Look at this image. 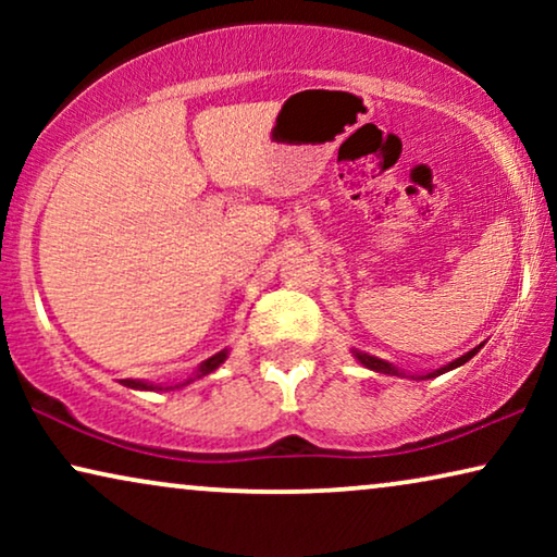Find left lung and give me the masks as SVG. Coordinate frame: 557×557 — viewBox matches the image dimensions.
Here are the masks:
<instances>
[{
	"label": "left lung",
	"instance_id": "left-lung-1",
	"mask_svg": "<svg viewBox=\"0 0 557 557\" xmlns=\"http://www.w3.org/2000/svg\"><path fill=\"white\" fill-rule=\"evenodd\" d=\"M484 347V342L479 347H474V349H469L467 355H461V357H456V360H451L448 364H444V368H438V370H431V372H421V375H418V372H413V375H410V372H406V370H400V368H395L393 362H387V360H380V357H375V355H368V352H362V349H355L352 347V355H355V360L362 364V368H368V370H372V372H383V375H398V377H413V380H431V377H438V375H444V372H448V370H456V368H461L463 362H469L471 357H474L479 349Z\"/></svg>",
	"mask_w": 557,
	"mask_h": 557
}]
</instances>
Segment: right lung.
Here are the masks:
<instances>
[{
  "label": "right lung",
  "instance_id": "right-lung-1",
  "mask_svg": "<svg viewBox=\"0 0 557 557\" xmlns=\"http://www.w3.org/2000/svg\"><path fill=\"white\" fill-rule=\"evenodd\" d=\"M225 360H227V349H220V352H215L212 357H208L205 362H200V368H197L187 380H180V383H149V380H132V377L121 380V383H124L126 387H132V391H149V393L180 391V387H185L189 383H195V380H200L205 375H210V372H215Z\"/></svg>",
  "mask_w": 557,
  "mask_h": 557
}]
</instances>
